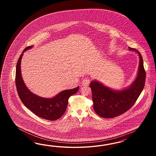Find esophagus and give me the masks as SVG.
I'll return each instance as SVG.
<instances>
[{"instance_id": "34e87169", "label": "esophagus", "mask_w": 156, "mask_h": 156, "mask_svg": "<svg viewBox=\"0 0 156 156\" xmlns=\"http://www.w3.org/2000/svg\"><path fill=\"white\" fill-rule=\"evenodd\" d=\"M90 83V79L88 78H86L82 81V85L83 86H87Z\"/></svg>"}]
</instances>
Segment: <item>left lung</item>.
<instances>
[{
    "label": "left lung",
    "mask_w": 156,
    "mask_h": 156,
    "mask_svg": "<svg viewBox=\"0 0 156 156\" xmlns=\"http://www.w3.org/2000/svg\"><path fill=\"white\" fill-rule=\"evenodd\" d=\"M129 50L137 52L140 57L136 78L129 87L121 90H115L97 80L90 82L94 110L101 117L114 118L125 113L135 104L144 87L146 73L142 57L136 49L129 47Z\"/></svg>",
    "instance_id": "1"
}]
</instances>
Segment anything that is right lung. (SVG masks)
Segmentation results:
<instances>
[{
	"label": "right lung",
	"mask_w": 156,
	"mask_h": 156,
	"mask_svg": "<svg viewBox=\"0 0 156 156\" xmlns=\"http://www.w3.org/2000/svg\"><path fill=\"white\" fill-rule=\"evenodd\" d=\"M33 47L28 46L24 50L16 64L15 84L18 94L24 105L35 115L49 121L57 120L65 112L68 99L77 93L79 86L70 90H63L51 98L39 97L30 91L22 78L20 63L24 52Z\"/></svg>",
	"instance_id": "obj_1"
}]
</instances>
